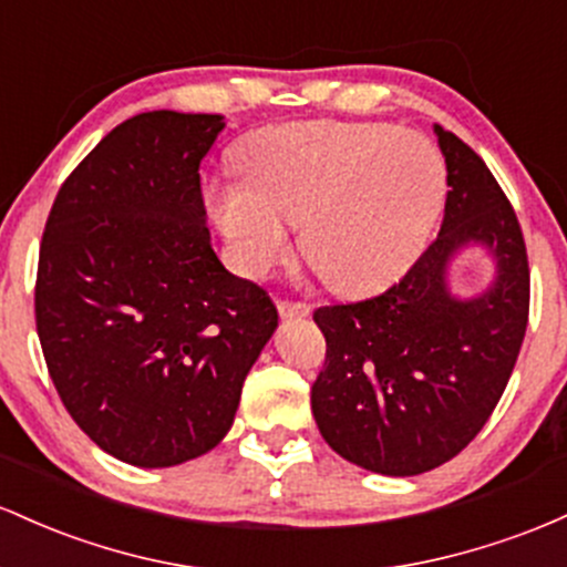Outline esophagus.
I'll use <instances>...</instances> for the list:
<instances>
[{
  "mask_svg": "<svg viewBox=\"0 0 567 567\" xmlns=\"http://www.w3.org/2000/svg\"><path fill=\"white\" fill-rule=\"evenodd\" d=\"M278 313H281L284 318H305V316H310V305L308 302L281 300V302H278Z\"/></svg>",
  "mask_w": 567,
  "mask_h": 567,
  "instance_id": "esophagus-1",
  "label": "esophagus"
}]
</instances>
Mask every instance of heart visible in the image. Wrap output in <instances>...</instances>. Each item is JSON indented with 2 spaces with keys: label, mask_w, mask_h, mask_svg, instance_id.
<instances>
[{
  "label": "heart",
  "mask_w": 567,
  "mask_h": 567,
  "mask_svg": "<svg viewBox=\"0 0 567 567\" xmlns=\"http://www.w3.org/2000/svg\"><path fill=\"white\" fill-rule=\"evenodd\" d=\"M244 184L212 189V214L240 270L262 276L289 251V227L340 295L391 284L423 249L444 203V161L421 133L388 123L300 120L238 150Z\"/></svg>",
  "instance_id": "b5f03b06"
}]
</instances>
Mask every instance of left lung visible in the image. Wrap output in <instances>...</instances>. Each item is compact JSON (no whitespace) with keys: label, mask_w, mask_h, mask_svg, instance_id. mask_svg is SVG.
<instances>
[{"label":"left lung","mask_w":567,"mask_h":567,"mask_svg":"<svg viewBox=\"0 0 567 567\" xmlns=\"http://www.w3.org/2000/svg\"><path fill=\"white\" fill-rule=\"evenodd\" d=\"M447 163L442 230L372 300L313 313L327 361L310 391L321 436L346 461L415 476L455 457L493 415L517 364L530 308V270L517 214L480 155L434 125ZM480 245L496 265L476 298L449 291L446 272Z\"/></svg>","instance_id":"8db88e82"}]
</instances>
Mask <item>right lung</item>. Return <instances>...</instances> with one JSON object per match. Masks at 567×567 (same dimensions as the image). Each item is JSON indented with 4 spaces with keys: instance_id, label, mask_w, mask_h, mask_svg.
Listing matches in <instances>:
<instances>
[{
    "instance_id": "add662e5",
    "label": "right lung",
    "mask_w": 567,
    "mask_h": 567,
    "mask_svg": "<svg viewBox=\"0 0 567 567\" xmlns=\"http://www.w3.org/2000/svg\"><path fill=\"white\" fill-rule=\"evenodd\" d=\"M221 128V114L125 120L44 225L34 313L48 372L74 423L131 466L214 450L278 327L262 286L212 249L198 168Z\"/></svg>"
}]
</instances>
